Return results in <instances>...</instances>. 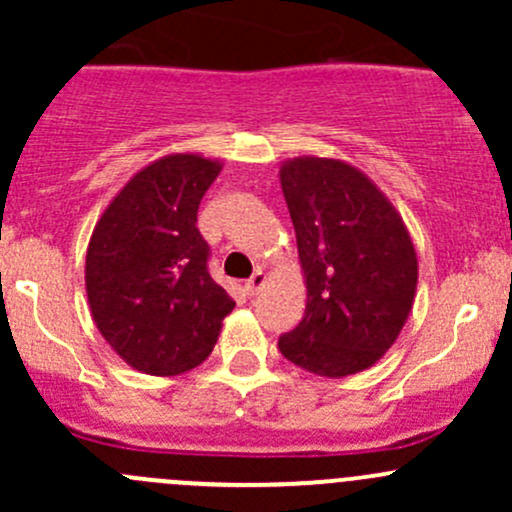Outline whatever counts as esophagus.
<instances>
[{"label": "esophagus", "instance_id": "34e87169", "mask_svg": "<svg viewBox=\"0 0 512 512\" xmlns=\"http://www.w3.org/2000/svg\"><path fill=\"white\" fill-rule=\"evenodd\" d=\"M265 285H267V275L262 270H257L255 275L245 282V294L247 297H255V294H260L262 289H265Z\"/></svg>", "mask_w": 512, "mask_h": 512}]
</instances>
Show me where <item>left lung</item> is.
<instances>
[{"label":"left lung","instance_id":"8db88e82","mask_svg":"<svg viewBox=\"0 0 512 512\" xmlns=\"http://www.w3.org/2000/svg\"><path fill=\"white\" fill-rule=\"evenodd\" d=\"M297 235L307 307L280 352L327 379L371 369L399 339L418 285L404 218L347 160L299 156L280 165Z\"/></svg>","mask_w":512,"mask_h":512}]
</instances>
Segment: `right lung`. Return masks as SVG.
Here are the masks:
<instances>
[{
	"label": "right lung",
	"mask_w": 512,
	"mask_h": 512,
	"mask_svg": "<svg viewBox=\"0 0 512 512\" xmlns=\"http://www.w3.org/2000/svg\"><path fill=\"white\" fill-rule=\"evenodd\" d=\"M223 163L170 153L138 170L106 205L86 250L96 329L128 366L178 376L213 352L235 307L208 272L198 205Z\"/></svg>",
	"instance_id": "right-lung-1"
}]
</instances>
